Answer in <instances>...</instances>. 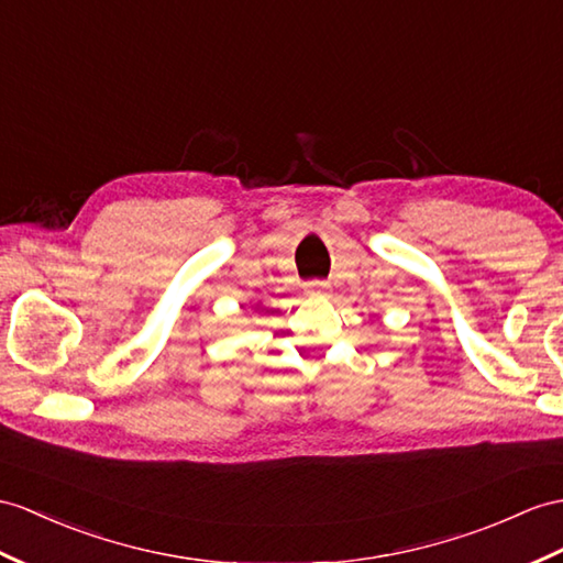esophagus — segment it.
Here are the masks:
<instances>
[{
    "label": "esophagus",
    "mask_w": 563,
    "mask_h": 563,
    "mask_svg": "<svg viewBox=\"0 0 563 563\" xmlns=\"http://www.w3.org/2000/svg\"><path fill=\"white\" fill-rule=\"evenodd\" d=\"M329 291V284L322 279H312L306 284V294L308 296H324Z\"/></svg>",
    "instance_id": "esophagus-1"
}]
</instances>
